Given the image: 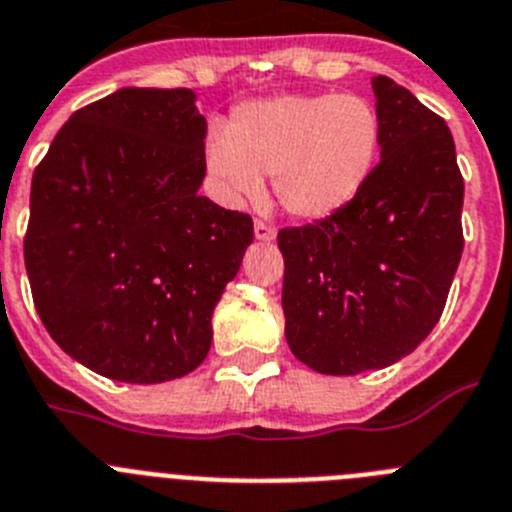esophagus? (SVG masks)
Here are the masks:
<instances>
[{
    "mask_svg": "<svg viewBox=\"0 0 512 512\" xmlns=\"http://www.w3.org/2000/svg\"><path fill=\"white\" fill-rule=\"evenodd\" d=\"M255 237L260 239V242H270V239H275L273 224H267V222H262V219H257V222H255Z\"/></svg>",
    "mask_w": 512,
    "mask_h": 512,
    "instance_id": "obj_1",
    "label": "esophagus"
}]
</instances>
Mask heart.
Listing matches in <instances>:
<instances>
[{
    "label": "heart",
    "mask_w": 512,
    "mask_h": 512,
    "mask_svg": "<svg viewBox=\"0 0 512 512\" xmlns=\"http://www.w3.org/2000/svg\"><path fill=\"white\" fill-rule=\"evenodd\" d=\"M382 122L359 94H283L234 109L206 140L211 176L232 199H255L273 176L288 214L321 219L362 191L380 155Z\"/></svg>",
    "instance_id": "heart-1"
}]
</instances>
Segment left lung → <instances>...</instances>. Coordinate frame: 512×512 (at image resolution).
<instances>
[{"label": "left lung", "instance_id": "8db88e82", "mask_svg": "<svg viewBox=\"0 0 512 512\" xmlns=\"http://www.w3.org/2000/svg\"><path fill=\"white\" fill-rule=\"evenodd\" d=\"M380 163L362 191L278 232L290 352L321 375L388 367L431 334L462 257L464 181L454 137L393 78L375 76Z\"/></svg>", "mask_w": 512, "mask_h": 512}]
</instances>
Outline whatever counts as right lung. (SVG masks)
<instances>
[{
  "label": "right lung",
  "mask_w": 512,
  "mask_h": 512,
  "mask_svg": "<svg viewBox=\"0 0 512 512\" xmlns=\"http://www.w3.org/2000/svg\"><path fill=\"white\" fill-rule=\"evenodd\" d=\"M191 89H119L71 114L32 176L25 267L55 344L119 382L176 380L252 242L216 206Z\"/></svg>",
  "instance_id": "obj_1"
}]
</instances>
